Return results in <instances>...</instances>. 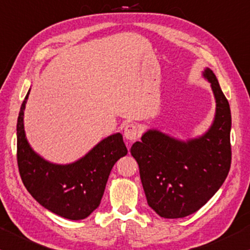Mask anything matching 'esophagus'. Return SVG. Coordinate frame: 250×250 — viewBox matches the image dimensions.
Segmentation results:
<instances>
[{
  "label": "esophagus",
  "mask_w": 250,
  "mask_h": 250,
  "mask_svg": "<svg viewBox=\"0 0 250 250\" xmlns=\"http://www.w3.org/2000/svg\"><path fill=\"white\" fill-rule=\"evenodd\" d=\"M139 137V130L135 125H127L125 127V138L129 142H134Z\"/></svg>",
  "instance_id": "esophagus-1"
}]
</instances>
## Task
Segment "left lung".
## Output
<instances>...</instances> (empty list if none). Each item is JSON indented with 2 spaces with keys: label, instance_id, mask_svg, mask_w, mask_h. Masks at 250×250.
<instances>
[{
  "label": "left lung",
  "instance_id": "1",
  "mask_svg": "<svg viewBox=\"0 0 250 250\" xmlns=\"http://www.w3.org/2000/svg\"><path fill=\"white\" fill-rule=\"evenodd\" d=\"M216 101L215 118L202 136L188 141L148 129L131 146L147 204L164 218L198 211L218 191L231 167V109L210 68L202 72Z\"/></svg>",
  "mask_w": 250,
  "mask_h": 250
}]
</instances>
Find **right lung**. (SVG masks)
<instances>
[{
    "instance_id": "1",
    "label": "right lung",
    "mask_w": 250,
    "mask_h": 250,
    "mask_svg": "<svg viewBox=\"0 0 250 250\" xmlns=\"http://www.w3.org/2000/svg\"><path fill=\"white\" fill-rule=\"evenodd\" d=\"M29 91L17 122V161L21 181L32 197L53 214L72 221L84 219L101 204L113 166L127 155L122 135L116 132L104 138L72 164L46 161L26 138L24 111Z\"/></svg>"
}]
</instances>
